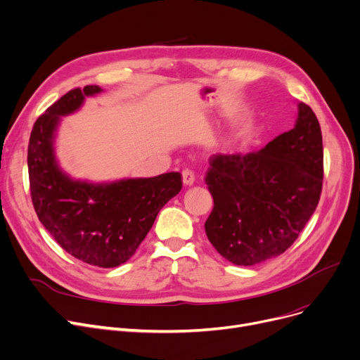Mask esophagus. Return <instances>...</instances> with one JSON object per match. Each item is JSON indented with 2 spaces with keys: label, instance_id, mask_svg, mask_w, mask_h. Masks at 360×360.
Masks as SVG:
<instances>
[{
  "label": "esophagus",
  "instance_id": "obj_1",
  "mask_svg": "<svg viewBox=\"0 0 360 360\" xmlns=\"http://www.w3.org/2000/svg\"><path fill=\"white\" fill-rule=\"evenodd\" d=\"M182 181H184L185 185H193L194 181H195V175H194L193 170L184 169V170H182Z\"/></svg>",
  "mask_w": 360,
  "mask_h": 360
}]
</instances>
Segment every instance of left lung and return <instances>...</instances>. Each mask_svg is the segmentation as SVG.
<instances>
[{"instance_id":"obj_1","label":"left lung","mask_w":360,"mask_h":360,"mask_svg":"<svg viewBox=\"0 0 360 360\" xmlns=\"http://www.w3.org/2000/svg\"><path fill=\"white\" fill-rule=\"evenodd\" d=\"M295 128L259 151L210 158L205 184L214 207L205 233L236 266H254L292 247L314 214L324 178L321 127L297 105Z\"/></svg>"}]
</instances>
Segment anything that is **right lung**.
<instances>
[{"instance_id":"add662e5","label":"right lung","mask_w":360,"mask_h":360,"mask_svg":"<svg viewBox=\"0 0 360 360\" xmlns=\"http://www.w3.org/2000/svg\"><path fill=\"white\" fill-rule=\"evenodd\" d=\"M99 86L75 87L36 120L27 167L34 212L60 247L90 266L118 267L136 254L162 207L182 188L179 172L112 184L72 181L53 155L60 117L77 110Z\"/></svg>"}]
</instances>
